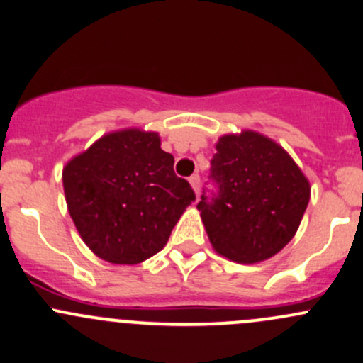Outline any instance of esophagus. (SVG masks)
Returning <instances> with one entry per match:
<instances>
[{
	"instance_id": "34e87169",
	"label": "esophagus",
	"mask_w": 363,
	"mask_h": 363,
	"mask_svg": "<svg viewBox=\"0 0 363 363\" xmlns=\"http://www.w3.org/2000/svg\"><path fill=\"white\" fill-rule=\"evenodd\" d=\"M189 184H191V188L194 189V193H196L198 196V193H200V175L193 174L191 177H189Z\"/></svg>"
}]
</instances>
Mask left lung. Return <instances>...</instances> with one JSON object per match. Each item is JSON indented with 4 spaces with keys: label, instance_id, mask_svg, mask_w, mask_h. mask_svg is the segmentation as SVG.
Here are the masks:
<instances>
[{
    "label": "left lung",
    "instance_id": "1",
    "mask_svg": "<svg viewBox=\"0 0 363 363\" xmlns=\"http://www.w3.org/2000/svg\"><path fill=\"white\" fill-rule=\"evenodd\" d=\"M211 160L212 189L196 208L213 250L242 264L266 261L296 235L310 182L284 147L255 132L220 137Z\"/></svg>",
    "mask_w": 363,
    "mask_h": 363
}]
</instances>
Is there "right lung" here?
<instances>
[{"label":"right lung","instance_id":"add662e5","mask_svg":"<svg viewBox=\"0 0 363 363\" xmlns=\"http://www.w3.org/2000/svg\"><path fill=\"white\" fill-rule=\"evenodd\" d=\"M160 144L155 132H113L64 167L72 223L104 261L137 264L155 255L196 198Z\"/></svg>","mask_w":363,"mask_h":363}]
</instances>
